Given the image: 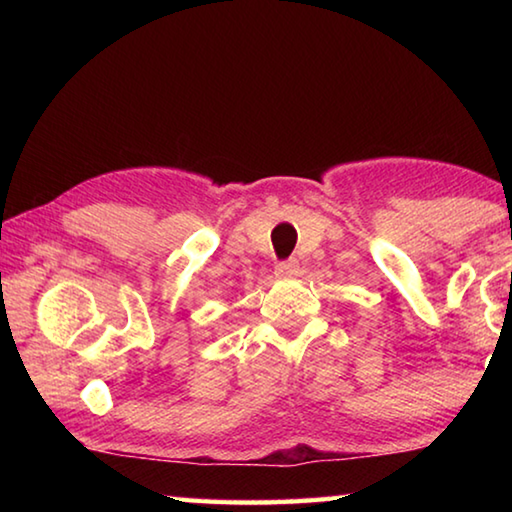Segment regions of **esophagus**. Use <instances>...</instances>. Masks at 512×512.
I'll list each match as a JSON object with an SVG mask.
<instances>
[{
    "instance_id": "esophagus-1",
    "label": "esophagus",
    "mask_w": 512,
    "mask_h": 512,
    "mask_svg": "<svg viewBox=\"0 0 512 512\" xmlns=\"http://www.w3.org/2000/svg\"><path fill=\"white\" fill-rule=\"evenodd\" d=\"M298 262H280L275 266V275H280V277H291V275H296L298 273Z\"/></svg>"
}]
</instances>
